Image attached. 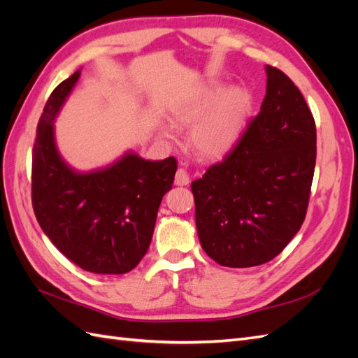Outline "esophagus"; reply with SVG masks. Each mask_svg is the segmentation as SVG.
Wrapping results in <instances>:
<instances>
[{
    "mask_svg": "<svg viewBox=\"0 0 358 358\" xmlns=\"http://www.w3.org/2000/svg\"><path fill=\"white\" fill-rule=\"evenodd\" d=\"M176 185L177 186H187L189 182H190V177H189V173L185 171V169H178L177 171V173H176Z\"/></svg>",
    "mask_w": 358,
    "mask_h": 358,
    "instance_id": "34e87169",
    "label": "esophagus"
}]
</instances>
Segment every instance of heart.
<instances>
[{
	"mask_svg": "<svg viewBox=\"0 0 358 358\" xmlns=\"http://www.w3.org/2000/svg\"><path fill=\"white\" fill-rule=\"evenodd\" d=\"M252 108L251 94L245 87H228L210 81L171 108L176 128H190L189 142L201 157L217 159L241 139ZM162 136L176 139L171 127H162Z\"/></svg>",
	"mask_w": 358,
	"mask_h": 358,
	"instance_id": "heart-1",
	"label": "heart"
}]
</instances>
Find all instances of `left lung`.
Returning <instances> with one entry per match:
<instances>
[{
    "label": "left lung",
    "mask_w": 358,
    "mask_h": 358,
    "mask_svg": "<svg viewBox=\"0 0 358 358\" xmlns=\"http://www.w3.org/2000/svg\"><path fill=\"white\" fill-rule=\"evenodd\" d=\"M260 113L222 162L192 181L201 246L227 268L268 263L304 222L316 125L299 89L266 65Z\"/></svg>",
    "instance_id": "8db88e82"
}]
</instances>
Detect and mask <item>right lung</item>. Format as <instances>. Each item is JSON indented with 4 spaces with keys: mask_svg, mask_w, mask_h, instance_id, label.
Returning a JSON list of instances; mask_svg holds the SVG:
<instances>
[{
    "mask_svg": "<svg viewBox=\"0 0 358 358\" xmlns=\"http://www.w3.org/2000/svg\"><path fill=\"white\" fill-rule=\"evenodd\" d=\"M81 71L52 90L38 124L31 163V201L43 233L77 266L92 273L134 269L152 239L163 195L177 160L142 159L127 151L108 166L80 172L60 155L54 121Z\"/></svg>",
    "mask_w": 358,
    "mask_h": 358,
    "instance_id": "1",
    "label": "right lung"
}]
</instances>
